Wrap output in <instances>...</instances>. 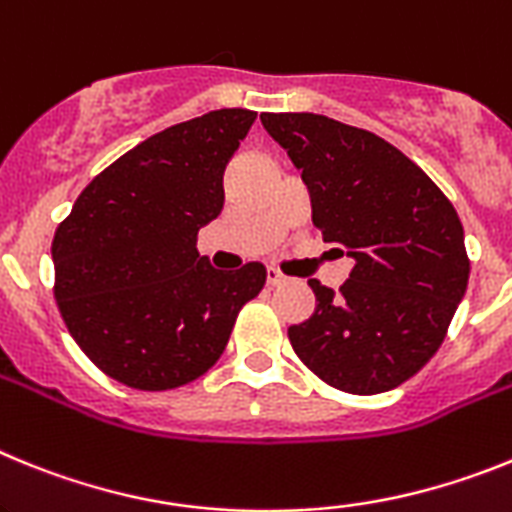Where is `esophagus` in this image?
I'll use <instances>...</instances> for the list:
<instances>
[{
  "instance_id": "obj_1",
  "label": "esophagus",
  "mask_w": 512,
  "mask_h": 512,
  "mask_svg": "<svg viewBox=\"0 0 512 512\" xmlns=\"http://www.w3.org/2000/svg\"><path fill=\"white\" fill-rule=\"evenodd\" d=\"M283 281H286V278H283V273H281V270L268 268V286H281Z\"/></svg>"
}]
</instances>
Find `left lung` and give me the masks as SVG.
I'll use <instances>...</instances> for the list:
<instances>
[{
    "instance_id": "obj_1",
    "label": "left lung",
    "mask_w": 512,
    "mask_h": 512,
    "mask_svg": "<svg viewBox=\"0 0 512 512\" xmlns=\"http://www.w3.org/2000/svg\"><path fill=\"white\" fill-rule=\"evenodd\" d=\"M311 195L322 239L355 265L340 291L309 281L317 309L288 327L309 371L348 394L412 379L441 348L469 283L464 226L397 146L327 115L265 113Z\"/></svg>"
}]
</instances>
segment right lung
<instances>
[{"label": "right lung", "instance_id": "add662e5", "mask_svg": "<svg viewBox=\"0 0 512 512\" xmlns=\"http://www.w3.org/2000/svg\"><path fill=\"white\" fill-rule=\"evenodd\" d=\"M224 108L154 133L79 193L53 234V296L84 355L131 389H177L208 371L265 286L247 262L216 270L198 231L224 206V170L255 123Z\"/></svg>", "mask_w": 512, "mask_h": 512}]
</instances>
